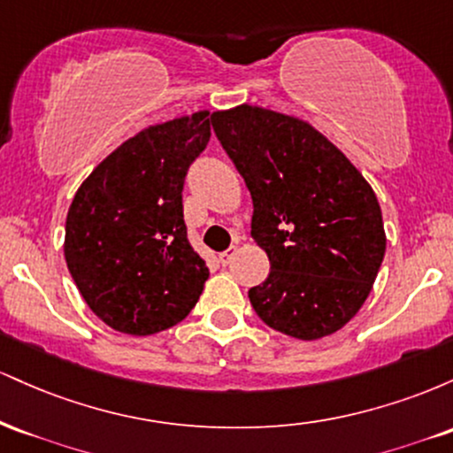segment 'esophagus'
Instances as JSON below:
<instances>
[{"mask_svg": "<svg viewBox=\"0 0 453 453\" xmlns=\"http://www.w3.org/2000/svg\"><path fill=\"white\" fill-rule=\"evenodd\" d=\"M236 253H238V247H236V244H232L230 249H226V251L219 253V262L223 264V266H227V264L232 262V259H234V256H236Z\"/></svg>", "mask_w": 453, "mask_h": 453, "instance_id": "obj_1", "label": "esophagus"}]
</instances>
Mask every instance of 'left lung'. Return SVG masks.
Wrapping results in <instances>:
<instances>
[{"mask_svg":"<svg viewBox=\"0 0 453 453\" xmlns=\"http://www.w3.org/2000/svg\"><path fill=\"white\" fill-rule=\"evenodd\" d=\"M211 121L251 191V236L270 259L266 280L249 289L259 319L300 341L341 330L386 256L372 187L300 119L242 104Z\"/></svg>","mask_w":453,"mask_h":453,"instance_id":"1","label":"left lung"}]
</instances>
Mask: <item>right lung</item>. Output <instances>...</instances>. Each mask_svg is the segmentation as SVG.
Listing matches in <instances>:
<instances>
[{
    "label": "right lung",
    "mask_w": 453,
    "mask_h": 453,
    "mask_svg": "<svg viewBox=\"0 0 453 453\" xmlns=\"http://www.w3.org/2000/svg\"><path fill=\"white\" fill-rule=\"evenodd\" d=\"M209 140L206 111L150 126L78 187L65 219L67 270L112 330H168L200 298L209 268L187 241L183 185Z\"/></svg>",
    "instance_id": "obj_1"
}]
</instances>
